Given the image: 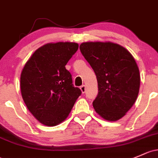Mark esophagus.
Listing matches in <instances>:
<instances>
[{
  "mask_svg": "<svg viewBox=\"0 0 158 158\" xmlns=\"http://www.w3.org/2000/svg\"><path fill=\"white\" fill-rule=\"evenodd\" d=\"M80 89H81V92L82 93H85L86 91V86L84 85H82L80 87Z\"/></svg>",
  "mask_w": 158,
  "mask_h": 158,
  "instance_id": "obj_1",
  "label": "esophagus"
}]
</instances>
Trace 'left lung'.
Wrapping results in <instances>:
<instances>
[{
  "label": "left lung",
  "mask_w": 158,
  "mask_h": 158,
  "mask_svg": "<svg viewBox=\"0 0 158 158\" xmlns=\"http://www.w3.org/2000/svg\"><path fill=\"white\" fill-rule=\"evenodd\" d=\"M79 48L97 77L94 110L107 121L121 119L135 102L140 88V73L133 56L110 41L83 42Z\"/></svg>",
  "instance_id": "obj_1"
}]
</instances>
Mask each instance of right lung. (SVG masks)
Listing matches in <instances>:
<instances>
[{"label": "right lung", "mask_w": 158, "mask_h": 158, "mask_svg": "<svg viewBox=\"0 0 158 158\" xmlns=\"http://www.w3.org/2000/svg\"><path fill=\"white\" fill-rule=\"evenodd\" d=\"M79 48L75 42L48 43L32 54L20 76L28 110L43 125L55 127L67 118L81 90L65 66Z\"/></svg>", "instance_id": "obj_1"}]
</instances>
